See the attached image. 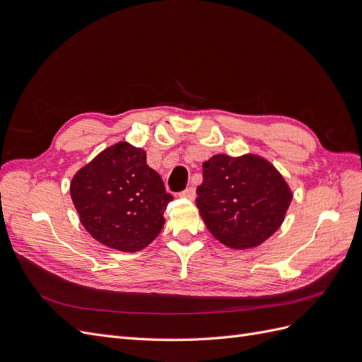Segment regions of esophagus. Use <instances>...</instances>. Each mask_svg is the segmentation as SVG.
Wrapping results in <instances>:
<instances>
[{
	"label": "esophagus",
	"instance_id": "esophagus-1",
	"mask_svg": "<svg viewBox=\"0 0 362 362\" xmlns=\"http://www.w3.org/2000/svg\"><path fill=\"white\" fill-rule=\"evenodd\" d=\"M181 196H182V198H187V199L193 201L196 198V190H194V187H187V189L181 192Z\"/></svg>",
	"mask_w": 362,
	"mask_h": 362
}]
</instances>
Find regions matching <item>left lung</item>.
<instances>
[{"label": "left lung", "instance_id": "left-lung-1", "mask_svg": "<svg viewBox=\"0 0 362 362\" xmlns=\"http://www.w3.org/2000/svg\"><path fill=\"white\" fill-rule=\"evenodd\" d=\"M202 169L196 206L218 242L234 249L255 247L281 226L293 194L269 161L218 154Z\"/></svg>", "mask_w": 362, "mask_h": 362}]
</instances>
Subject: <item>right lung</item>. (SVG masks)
Listing matches in <instances>:
<instances>
[{
    "instance_id": "1",
    "label": "right lung",
    "mask_w": 362,
    "mask_h": 362,
    "mask_svg": "<svg viewBox=\"0 0 362 362\" xmlns=\"http://www.w3.org/2000/svg\"><path fill=\"white\" fill-rule=\"evenodd\" d=\"M71 196L89 234L124 252L144 249L160 234L163 213L173 199L146 164V152L127 141L107 148L76 172Z\"/></svg>"
}]
</instances>
